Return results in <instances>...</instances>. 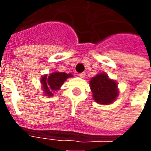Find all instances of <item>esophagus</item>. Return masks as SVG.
<instances>
[{"label": "esophagus", "instance_id": "34e87169", "mask_svg": "<svg viewBox=\"0 0 151 151\" xmlns=\"http://www.w3.org/2000/svg\"><path fill=\"white\" fill-rule=\"evenodd\" d=\"M78 76L80 77V78H83L84 77L86 76V73L85 72H83V73H79Z\"/></svg>", "mask_w": 151, "mask_h": 151}]
</instances>
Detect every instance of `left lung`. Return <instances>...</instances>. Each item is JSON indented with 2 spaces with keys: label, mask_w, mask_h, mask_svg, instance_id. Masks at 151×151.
I'll list each match as a JSON object with an SVG mask.
<instances>
[{
  "label": "left lung",
  "mask_w": 151,
  "mask_h": 151,
  "mask_svg": "<svg viewBox=\"0 0 151 151\" xmlns=\"http://www.w3.org/2000/svg\"><path fill=\"white\" fill-rule=\"evenodd\" d=\"M91 89L95 102L99 104H109L118 96L116 82L106 73H100L90 81Z\"/></svg>",
  "instance_id": "obj_1"
}]
</instances>
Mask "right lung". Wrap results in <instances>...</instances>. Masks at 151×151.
Segmentation results:
<instances>
[{
  "label": "right lung",
  "mask_w": 151,
  "mask_h": 151,
  "mask_svg": "<svg viewBox=\"0 0 151 151\" xmlns=\"http://www.w3.org/2000/svg\"><path fill=\"white\" fill-rule=\"evenodd\" d=\"M73 77L71 73L56 72L51 73L48 77L43 76L41 78V83L43 85V92L46 95L52 96V91H57L63 85L67 78Z\"/></svg>",
  "instance_id": "right-lung-1"
}]
</instances>
